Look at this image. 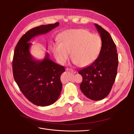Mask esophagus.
<instances>
[{
  "mask_svg": "<svg viewBox=\"0 0 134 134\" xmlns=\"http://www.w3.org/2000/svg\"><path fill=\"white\" fill-rule=\"evenodd\" d=\"M66 70V71H68V72H72V73H76V71H75V70H74V69H71V68H67Z\"/></svg>",
  "mask_w": 134,
  "mask_h": 134,
  "instance_id": "1",
  "label": "esophagus"
}]
</instances>
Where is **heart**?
<instances>
[{
    "mask_svg": "<svg viewBox=\"0 0 134 134\" xmlns=\"http://www.w3.org/2000/svg\"><path fill=\"white\" fill-rule=\"evenodd\" d=\"M58 43L52 46V51L61 64H65L69 59L70 53L73 61L81 67L92 63L99 56L102 41L97 34H91L82 29L67 30L61 32L58 37Z\"/></svg>",
    "mask_w": 134,
    "mask_h": 134,
    "instance_id": "obj_1",
    "label": "heart"
}]
</instances>
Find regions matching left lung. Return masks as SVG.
<instances>
[{
	"label": "left lung",
	"instance_id": "1",
	"mask_svg": "<svg viewBox=\"0 0 134 134\" xmlns=\"http://www.w3.org/2000/svg\"><path fill=\"white\" fill-rule=\"evenodd\" d=\"M95 26L102 39L100 54L92 64L78 73L82 77L80 88L83 94L91 100H99L110 92L117 75L118 59L110 34L98 24Z\"/></svg>",
	"mask_w": 134,
	"mask_h": 134
}]
</instances>
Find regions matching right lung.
<instances>
[{"label":"right lung","instance_id":"right-lung-1","mask_svg":"<svg viewBox=\"0 0 134 134\" xmlns=\"http://www.w3.org/2000/svg\"><path fill=\"white\" fill-rule=\"evenodd\" d=\"M59 23L42 25L27 31L19 40L14 52L12 71L14 79L25 97L35 105L46 107L55 103L62 90L60 80L64 67L52 61L47 53L42 60L30 54V40L58 26Z\"/></svg>","mask_w":134,"mask_h":134}]
</instances>
